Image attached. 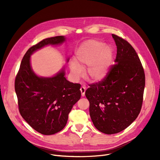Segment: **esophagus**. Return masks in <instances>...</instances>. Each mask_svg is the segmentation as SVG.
Returning <instances> with one entry per match:
<instances>
[{
    "mask_svg": "<svg viewBox=\"0 0 160 160\" xmlns=\"http://www.w3.org/2000/svg\"><path fill=\"white\" fill-rule=\"evenodd\" d=\"M85 90H86V87L85 85H83L80 88V92L82 94V96H85Z\"/></svg>",
    "mask_w": 160,
    "mask_h": 160,
    "instance_id": "obj_1",
    "label": "esophagus"
}]
</instances>
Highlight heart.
I'll list each match as a JSON object with an SVG mask.
<instances>
[{"instance_id": "obj_1", "label": "heart", "mask_w": 160, "mask_h": 160, "mask_svg": "<svg viewBox=\"0 0 160 160\" xmlns=\"http://www.w3.org/2000/svg\"><path fill=\"white\" fill-rule=\"evenodd\" d=\"M113 51L104 43L91 40L83 43L78 50L75 61L70 63L71 72L75 78L82 75V70L88 66L85 73L88 80L99 82L108 74L112 62Z\"/></svg>"}]
</instances>
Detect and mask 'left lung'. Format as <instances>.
Segmentation results:
<instances>
[{"mask_svg": "<svg viewBox=\"0 0 160 160\" xmlns=\"http://www.w3.org/2000/svg\"><path fill=\"white\" fill-rule=\"evenodd\" d=\"M117 47L116 64L106 77L89 84L85 96L95 127L106 134L127 128L140 113L145 87V73L140 59L125 39L112 34Z\"/></svg>", "mask_w": 160, "mask_h": 160, "instance_id": "8db88e82", "label": "left lung"}]
</instances>
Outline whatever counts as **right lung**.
<instances>
[{"mask_svg": "<svg viewBox=\"0 0 160 160\" xmlns=\"http://www.w3.org/2000/svg\"><path fill=\"white\" fill-rule=\"evenodd\" d=\"M64 41V37L57 36L43 39L31 47L22 58L15 79L21 117L43 135H52L64 128L73 106L80 99L81 85L68 81L64 70L51 78L38 77L31 68L30 56L45 45Z\"/></svg>", "mask_w": 160, "mask_h": 160, "instance_id": "1", "label": "right lung"}]
</instances>
